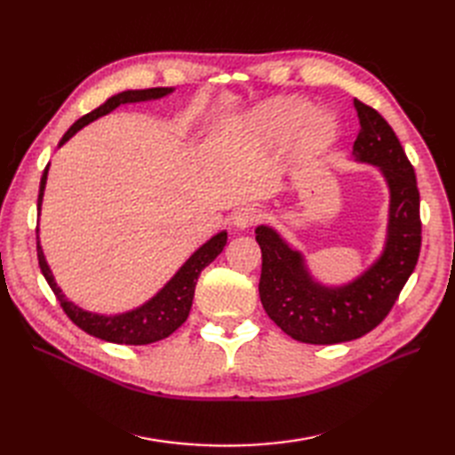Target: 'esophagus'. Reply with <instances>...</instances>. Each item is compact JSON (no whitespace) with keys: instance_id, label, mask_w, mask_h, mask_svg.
Here are the masks:
<instances>
[{"instance_id":"1","label":"esophagus","mask_w":455,"mask_h":455,"mask_svg":"<svg viewBox=\"0 0 455 455\" xmlns=\"http://www.w3.org/2000/svg\"><path fill=\"white\" fill-rule=\"evenodd\" d=\"M259 218V211L256 206H243L235 214H233V226L237 229H249L254 226Z\"/></svg>"}]
</instances>
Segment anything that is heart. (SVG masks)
Here are the masks:
<instances>
[{"instance_id": "obj_1", "label": "heart", "mask_w": 455, "mask_h": 455, "mask_svg": "<svg viewBox=\"0 0 455 455\" xmlns=\"http://www.w3.org/2000/svg\"><path fill=\"white\" fill-rule=\"evenodd\" d=\"M251 127L269 142H284L294 136L299 157H319L334 146L338 123L332 116L316 112L301 99H273L261 104L251 117Z\"/></svg>"}]
</instances>
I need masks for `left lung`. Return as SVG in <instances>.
<instances>
[{
    "mask_svg": "<svg viewBox=\"0 0 455 455\" xmlns=\"http://www.w3.org/2000/svg\"><path fill=\"white\" fill-rule=\"evenodd\" d=\"M353 104L361 123L353 159L374 164L389 188L387 235L378 259L346 284H323L311 275L304 254L277 229L264 224L256 228L261 306L283 332L313 346L351 341L374 330L391 311L419 258L421 220L414 167L389 123L361 100L355 99Z\"/></svg>",
    "mask_w": 455,
    "mask_h": 455,
    "instance_id": "left-lung-1",
    "label": "left lung"
}]
</instances>
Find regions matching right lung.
<instances>
[{"instance_id": "1", "label": "right lung", "mask_w": 455, "mask_h": 455, "mask_svg": "<svg viewBox=\"0 0 455 455\" xmlns=\"http://www.w3.org/2000/svg\"><path fill=\"white\" fill-rule=\"evenodd\" d=\"M172 87H156V89H142V91H123L92 109L91 114L77 119L74 125L66 131L62 140L59 142V148L64 146L72 136L84 129L94 119L102 116H108L114 112L116 108L123 104H134V102H146V100H157L163 96L171 94ZM47 174H49V164L44 171L39 182V197H37V211L41 214V203H44L45 196V186H47ZM228 243V231H220L214 237H211L204 244L191 254L184 266L178 269L171 281L164 284L161 291L151 296L142 306L134 307L125 313H116V315H102V313H92L84 307H79L74 301L66 298L62 288L54 281V275L47 264L44 249L39 244V229H37V259L41 273H44L45 281L49 283L51 291L60 301L64 313L70 316L72 323L77 324L81 330H85L87 334L100 338L109 343H123V346H148V343H154L159 339L169 338L176 328H180L191 309V301H194L196 294V284L201 271L214 261V258L224 251Z\"/></svg>"}]
</instances>
